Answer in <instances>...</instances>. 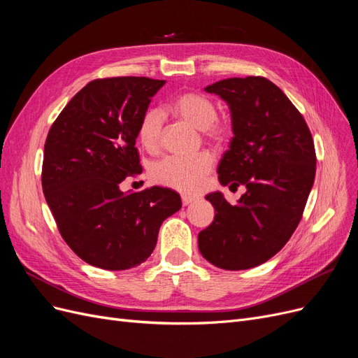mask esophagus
Returning a JSON list of instances; mask_svg holds the SVG:
<instances>
[{"mask_svg":"<svg viewBox=\"0 0 358 358\" xmlns=\"http://www.w3.org/2000/svg\"><path fill=\"white\" fill-rule=\"evenodd\" d=\"M195 201V196H191V195H182V204L183 206H189Z\"/></svg>","mask_w":358,"mask_h":358,"instance_id":"1","label":"esophagus"}]
</instances>
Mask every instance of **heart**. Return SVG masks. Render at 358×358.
<instances>
[{"mask_svg":"<svg viewBox=\"0 0 358 358\" xmlns=\"http://www.w3.org/2000/svg\"><path fill=\"white\" fill-rule=\"evenodd\" d=\"M170 110L192 127L203 130L206 136L213 142L225 141L231 131L227 120L216 118V106L204 94L194 92L180 93L170 102ZM163 126L164 117L159 109H148L143 114L139 122L138 138L145 150H158ZM212 155L207 152L191 158L167 157L154 166L152 179L169 188L194 192L203 187L206 176L212 170Z\"/></svg>","mask_w":358,"mask_h":358,"instance_id":"1","label":"heart"}]
</instances>
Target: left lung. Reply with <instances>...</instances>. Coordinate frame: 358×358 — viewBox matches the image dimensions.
Returning a JSON list of instances; mask_svg holds the SVG:
<instances>
[{
  "instance_id": "obj_1",
  "label": "left lung",
  "mask_w": 358,
  "mask_h": 358,
  "mask_svg": "<svg viewBox=\"0 0 358 358\" xmlns=\"http://www.w3.org/2000/svg\"><path fill=\"white\" fill-rule=\"evenodd\" d=\"M204 90L231 113L234 138L219 182L244 185L245 192L237 206L219 191L206 195L215 219L200 231L199 249L217 268L249 269L278 253L296 229L315 178L314 142L299 110L264 77L220 80Z\"/></svg>"
}]
</instances>
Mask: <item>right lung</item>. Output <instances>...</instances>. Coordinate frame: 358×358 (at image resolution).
I'll use <instances>...</instances> for the list:
<instances>
[{
	"instance_id": "obj_1",
	"label": "right lung",
	"mask_w": 358,
	"mask_h": 358,
	"mask_svg": "<svg viewBox=\"0 0 358 358\" xmlns=\"http://www.w3.org/2000/svg\"><path fill=\"white\" fill-rule=\"evenodd\" d=\"M164 80L117 77L90 81L59 114L47 134L43 192L62 238L89 265L122 271L155 249L163 220L180 195L152 187L122 192L139 175L138 129Z\"/></svg>"
}]
</instances>
